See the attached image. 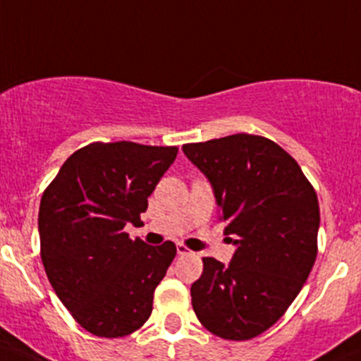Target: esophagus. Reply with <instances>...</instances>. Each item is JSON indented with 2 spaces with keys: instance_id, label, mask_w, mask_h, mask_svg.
Listing matches in <instances>:
<instances>
[{
  "instance_id": "obj_1",
  "label": "esophagus",
  "mask_w": 361,
  "mask_h": 361,
  "mask_svg": "<svg viewBox=\"0 0 361 361\" xmlns=\"http://www.w3.org/2000/svg\"><path fill=\"white\" fill-rule=\"evenodd\" d=\"M176 251H178V255H192V251L188 250L185 245H181V243H178L176 245Z\"/></svg>"
}]
</instances>
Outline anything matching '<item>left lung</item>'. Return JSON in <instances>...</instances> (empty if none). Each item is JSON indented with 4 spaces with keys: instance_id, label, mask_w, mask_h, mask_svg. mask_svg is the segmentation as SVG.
I'll return each mask as SVG.
<instances>
[{
    "instance_id": "8db88e82",
    "label": "left lung",
    "mask_w": 361,
    "mask_h": 361,
    "mask_svg": "<svg viewBox=\"0 0 361 361\" xmlns=\"http://www.w3.org/2000/svg\"><path fill=\"white\" fill-rule=\"evenodd\" d=\"M183 154L213 187L235 246L227 265L202 258L190 288L195 316L214 336L248 341L285 314L314 265L318 197L292 155L267 137L232 134L183 145Z\"/></svg>"
}]
</instances>
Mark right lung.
I'll use <instances>...</instances> for the list:
<instances>
[{"label": "right lung", "mask_w": 361, "mask_h": 361, "mask_svg": "<svg viewBox=\"0 0 361 361\" xmlns=\"http://www.w3.org/2000/svg\"><path fill=\"white\" fill-rule=\"evenodd\" d=\"M176 147L133 141L80 148L43 192L38 213L42 262L73 318L97 337H123L152 314L154 292L176 255L174 243L129 239L141 224Z\"/></svg>", "instance_id": "right-lung-1"}]
</instances>
